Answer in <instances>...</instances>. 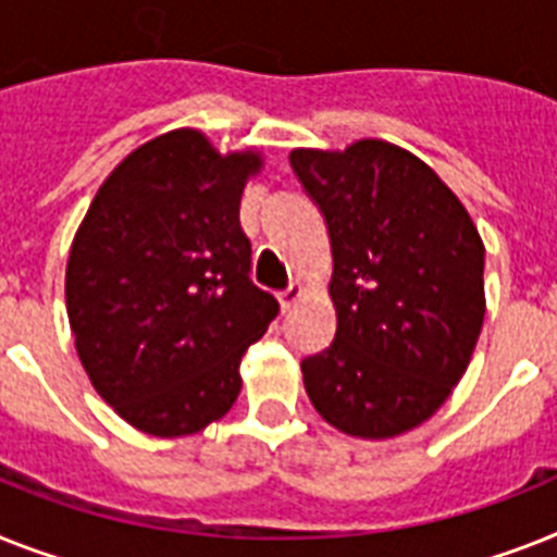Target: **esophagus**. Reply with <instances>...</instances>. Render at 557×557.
Here are the masks:
<instances>
[{
	"label": "esophagus",
	"mask_w": 557,
	"mask_h": 557,
	"mask_svg": "<svg viewBox=\"0 0 557 557\" xmlns=\"http://www.w3.org/2000/svg\"><path fill=\"white\" fill-rule=\"evenodd\" d=\"M298 298H301V284H289L287 289L278 293V305H282V310H289V307L296 305Z\"/></svg>",
	"instance_id": "34e87169"
}]
</instances>
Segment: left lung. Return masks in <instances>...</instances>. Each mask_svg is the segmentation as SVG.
<instances>
[{
	"instance_id": "left-lung-1",
	"label": "left lung",
	"mask_w": 557,
	"mask_h": 557,
	"mask_svg": "<svg viewBox=\"0 0 557 557\" xmlns=\"http://www.w3.org/2000/svg\"><path fill=\"white\" fill-rule=\"evenodd\" d=\"M289 168L333 250L335 335L301 361L307 395L347 435L407 433L447 401L475 350L481 236L433 170L389 141L293 150Z\"/></svg>"
}]
</instances>
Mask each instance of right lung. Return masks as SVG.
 <instances>
[{
    "instance_id": "1",
    "label": "right lung",
    "mask_w": 557,
    "mask_h": 557,
    "mask_svg": "<svg viewBox=\"0 0 557 557\" xmlns=\"http://www.w3.org/2000/svg\"><path fill=\"white\" fill-rule=\"evenodd\" d=\"M256 153H215L199 131L133 150L73 238L64 298L96 393L159 438L205 430L233 407L238 364L278 315L252 284L238 201Z\"/></svg>"
}]
</instances>
